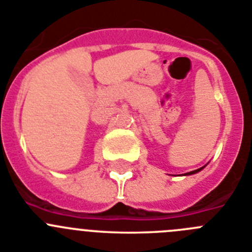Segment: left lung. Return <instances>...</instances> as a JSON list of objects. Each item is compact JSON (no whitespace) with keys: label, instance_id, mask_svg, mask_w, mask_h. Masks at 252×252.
I'll return each instance as SVG.
<instances>
[{"label":"left lung","instance_id":"8db88e82","mask_svg":"<svg viewBox=\"0 0 252 252\" xmlns=\"http://www.w3.org/2000/svg\"><path fill=\"white\" fill-rule=\"evenodd\" d=\"M203 168H204V166H203ZM203 168H199V169H197V170L189 171V173H187V174H184V175H192V174H195V173H198V171H201Z\"/></svg>","mask_w":252,"mask_h":252}]
</instances>
